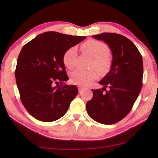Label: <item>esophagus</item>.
Returning <instances> with one entry per match:
<instances>
[{
	"label": "esophagus",
	"mask_w": 158,
	"mask_h": 158,
	"mask_svg": "<svg viewBox=\"0 0 158 158\" xmlns=\"http://www.w3.org/2000/svg\"><path fill=\"white\" fill-rule=\"evenodd\" d=\"M78 89H79V93H81L83 89H84V88H83L82 86H81V85H78Z\"/></svg>",
	"instance_id": "1"
}]
</instances>
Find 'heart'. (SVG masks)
<instances>
[{"mask_svg": "<svg viewBox=\"0 0 158 158\" xmlns=\"http://www.w3.org/2000/svg\"><path fill=\"white\" fill-rule=\"evenodd\" d=\"M82 49L93 58V67L101 73L107 70L110 66V60L107 56L108 47L103 42L90 40L82 44ZM77 49L72 47L64 53L63 60L64 65L68 69H73L76 66ZM70 81L74 84L88 85L94 81L98 77L95 70H85L77 69L70 73Z\"/></svg>", "mask_w": 158, "mask_h": 158, "instance_id": "heart-1", "label": "heart"}]
</instances>
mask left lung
Here are the masks:
<instances>
[{"mask_svg": "<svg viewBox=\"0 0 158 158\" xmlns=\"http://www.w3.org/2000/svg\"><path fill=\"white\" fill-rule=\"evenodd\" d=\"M93 37L108 44L112 62L111 69L99 82L102 89L92 90L93 98L86 103V110L94 121L114 124L129 114L139 95L143 74L142 56L135 44L122 35L103 33Z\"/></svg>", "mask_w": 158, "mask_h": 158, "instance_id": "1", "label": "left lung"}]
</instances>
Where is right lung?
I'll list each match as a JSON object with an SVG mask.
<instances>
[{
  "mask_svg": "<svg viewBox=\"0 0 158 158\" xmlns=\"http://www.w3.org/2000/svg\"><path fill=\"white\" fill-rule=\"evenodd\" d=\"M85 38L45 32L21 50L15 70L16 83L21 102L35 118L43 122L59 119L78 94L76 85L63 84L69 78L63 57L66 50Z\"/></svg>",
  "mask_w": 158,
  "mask_h": 158,
  "instance_id": "add662e5",
  "label": "right lung"
}]
</instances>
